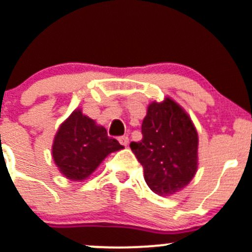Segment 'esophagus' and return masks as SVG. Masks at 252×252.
Returning <instances> with one entry per match:
<instances>
[{
  "instance_id": "34e87169",
  "label": "esophagus",
  "mask_w": 252,
  "mask_h": 252,
  "mask_svg": "<svg viewBox=\"0 0 252 252\" xmlns=\"http://www.w3.org/2000/svg\"><path fill=\"white\" fill-rule=\"evenodd\" d=\"M118 140H119V143H121L123 146H128V144H129V138H128V136H126V135L121 136V138H119Z\"/></svg>"
}]
</instances>
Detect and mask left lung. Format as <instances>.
I'll list each match as a JSON object with an SVG mask.
<instances>
[{"instance_id":"obj_1","label":"left lung","mask_w":252,"mask_h":252,"mask_svg":"<svg viewBox=\"0 0 252 252\" xmlns=\"http://www.w3.org/2000/svg\"><path fill=\"white\" fill-rule=\"evenodd\" d=\"M143 139L130 149L154 193L170 197L193 180L198 168V133L191 117L171 97L151 102L141 124Z\"/></svg>"}]
</instances>
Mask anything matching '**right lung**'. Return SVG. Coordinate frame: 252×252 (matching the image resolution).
Wrapping results in <instances>:
<instances>
[{"label": "right lung", "mask_w": 252, "mask_h": 252, "mask_svg": "<svg viewBox=\"0 0 252 252\" xmlns=\"http://www.w3.org/2000/svg\"><path fill=\"white\" fill-rule=\"evenodd\" d=\"M123 148L118 140L107 135L104 126L76 108L59 126L51 154L61 175L81 182L96 171L109 154Z\"/></svg>", "instance_id": "right-lung-1"}]
</instances>
